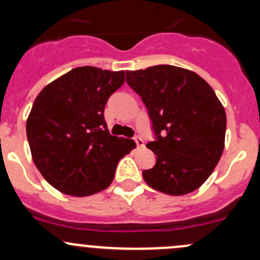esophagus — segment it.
I'll list each match as a JSON object with an SVG mask.
<instances>
[{
	"instance_id": "obj_1",
	"label": "esophagus",
	"mask_w": 260,
	"mask_h": 260,
	"mask_svg": "<svg viewBox=\"0 0 260 260\" xmlns=\"http://www.w3.org/2000/svg\"><path fill=\"white\" fill-rule=\"evenodd\" d=\"M135 142H136V145H137L138 147H143V145H145V143H143V140L140 137V136H136V137H135Z\"/></svg>"
}]
</instances>
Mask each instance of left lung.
Here are the masks:
<instances>
[{
    "label": "left lung",
    "instance_id": "obj_1",
    "mask_svg": "<svg viewBox=\"0 0 260 260\" xmlns=\"http://www.w3.org/2000/svg\"><path fill=\"white\" fill-rule=\"evenodd\" d=\"M142 98L156 140L147 147L156 165L142 172L149 187L186 195L200 187L224 151L226 114L212 88L191 70L156 65L125 72Z\"/></svg>",
    "mask_w": 260,
    "mask_h": 260
}]
</instances>
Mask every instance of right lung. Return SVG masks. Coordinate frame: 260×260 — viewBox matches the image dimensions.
Segmentation results:
<instances>
[{
    "label": "right lung",
    "instance_id": "1",
    "mask_svg": "<svg viewBox=\"0 0 260 260\" xmlns=\"http://www.w3.org/2000/svg\"><path fill=\"white\" fill-rule=\"evenodd\" d=\"M124 83V72L80 67L48 84L36 96L26 135L34 164L52 187L89 196L108 187L133 140L109 133L104 107Z\"/></svg>",
    "mask_w": 260,
    "mask_h": 260
}]
</instances>
